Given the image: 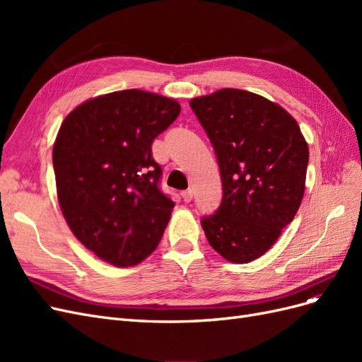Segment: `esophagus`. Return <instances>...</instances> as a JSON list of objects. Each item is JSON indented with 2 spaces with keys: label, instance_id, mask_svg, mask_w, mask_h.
Wrapping results in <instances>:
<instances>
[{
  "label": "esophagus",
  "instance_id": "34e87169",
  "mask_svg": "<svg viewBox=\"0 0 362 362\" xmlns=\"http://www.w3.org/2000/svg\"><path fill=\"white\" fill-rule=\"evenodd\" d=\"M181 196H182L184 202H190L193 199V190L192 189L184 190V192H181Z\"/></svg>",
  "mask_w": 362,
  "mask_h": 362
}]
</instances>
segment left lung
<instances>
[{"label": "left lung", "mask_w": 362, "mask_h": 362, "mask_svg": "<svg viewBox=\"0 0 362 362\" xmlns=\"http://www.w3.org/2000/svg\"><path fill=\"white\" fill-rule=\"evenodd\" d=\"M190 105L214 146L223 187L218 210L202 218L204 233L217 254L246 264L298 213L308 144L286 108L257 93L226 87Z\"/></svg>", "instance_id": "1"}]
</instances>
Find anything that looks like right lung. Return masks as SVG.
I'll return each instance as SVG.
<instances>
[{
  "instance_id": "1",
  "label": "right lung",
  "mask_w": 362,
  "mask_h": 362,
  "mask_svg": "<svg viewBox=\"0 0 362 362\" xmlns=\"http://www.w3.org/2000/svg\"><path fill=\"white\" fill-rule=\"evenodd\" d=\"M181 112L139 89L87 100L64 117L52 148L57 198L74 235L116 267L156 250L175 202L158 189L152 141Z\"/></svg>"
}]
</instances>
